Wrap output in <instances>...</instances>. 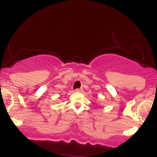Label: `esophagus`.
Segmentation results:
<instances>
[{
    "label": "esophagus",
    "mask_w": 157,
    "mask_h": 157,
    "mask_svg": "<svg viewBox=\"0 0 157 157\" xmlns=\"http://www.w3.org/2000/svg\"><path fill=\"white\" fill-rule=\"evenodd\" d=\"M75 91H77V92H82V91H83V89H82V88H80V89H75Z\"/></svg>",
    "instance_id": "1"
}]
</instances>
